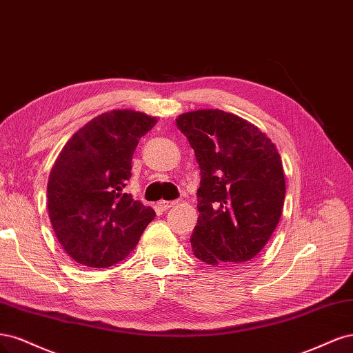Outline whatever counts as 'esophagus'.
<instances>
[{"mask_svg":"<svg viewBox=\"0 0 353 353\" xmlns=\"http://www.w3.org/2000/svg\"><path fill=\"white\" fill-rule=\"evenodd\" d=\"M157 205H158V210L167 211L168 208H172L173 205H176V201H160L157 203Z\"/></svg>","mask_w":353,"mask_h":353,"instance_id":"esophagus-1","label":"esophagus"}]
</instances>
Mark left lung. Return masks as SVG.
<instances>
[{
  "label": "left lung",
  "instance_id": "left-lung-1",
  "mask_svg": "<svg viewBox=\"0 0 353 353\" xmlns=\"http://www.w3.org/2000/svg\"><path fill=\"white\" fill-rule=\"evenodd\" d=\"M201 168L193 255L208 265H242L270 241L286 180L276 145L255 124L221 110L176 119Z\"/></svg>",
  "mask_w": 353,
  "mask_h": 353
}]
</instances>
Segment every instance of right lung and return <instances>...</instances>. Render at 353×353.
Returning a JSON list of instances; mask_svg holds the SVG:
<instances>
[{
    "mask_svg": "<svg viewBox=\"0 0 353 353\" xmlns=\"http://www.w3.org/2000/svg\"><path fill=\"white\" fill-rule=\"evenodd\" d=\"M157 117L102 112L63 146L48 179V214L60 245L77 264L107 268L138 245L155 211L124 193L132 157Z\"/></svg>",
    "mask_w": 353,
    "mask_h": 353,
    "instance_id": "add662e5",
    "label": "right lung"
}]
</instances>
